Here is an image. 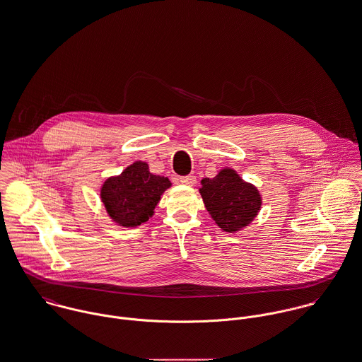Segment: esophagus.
<instances>
[{
	"label": "esophagus",
	"mask_w": 362,
	"mask_h": 362,
	"mask_svg": "<svg viewBox=\"0 0 362 362\" xmlns=\"http://www.w3.org/2000/svg\"><path fill=\"white\" fill-rule=\"evenodd\" d=\"M180 182L184 185H195L197 184V177L195 175H184L180 178Z\"/></svg>",
	"instance_id": "1"
}]
</instances>
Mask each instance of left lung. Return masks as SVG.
I'll list each match as a JSON object with an SVG mask.
<instances>
[{
    "label": "left lung",
    "mask_w": 362,
    "mask_h": 362,
    "mask_svg": "<svg viewBox=\"0 0 362 362\" xmlns=\"http://www.w3.org/2000/svg\"><path fill=\"white\" fill-rule=\"evenodd\" d=\"M200 184L199 192L209 214L226 232L243 230L260 211V192L232 168H223L214 178H203Z\"/></svg>",
    "instance_id": "obj_1"
}]
</instances>
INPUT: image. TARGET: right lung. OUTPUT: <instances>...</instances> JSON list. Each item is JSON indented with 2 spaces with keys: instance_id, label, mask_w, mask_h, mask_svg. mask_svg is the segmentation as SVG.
<instances>
[{
  "instance_id": "add662e5",
  "label": "right lung",
  "mask_w": 362,
  "mask_h": 362,
  "mask_svg": "<svg viewBox=\"0 0 362 362\" xmlns=\"http://www.w3.org/2000/svg\"><path fill=\"white\" fill-rule=\"evenodd\" d=\"M171 182L167 177L149 173L145 162H135L120 175L107 178L100 188V199L109 217L122 227L146 223L160 197Z\"/></svg>"
}]
</instances>
